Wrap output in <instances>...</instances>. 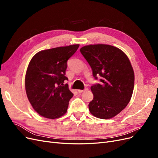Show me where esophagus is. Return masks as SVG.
Segmentation results:
<instances>
[{
	"mask_svg": "<svg viewBox=\"0 0 158 158\" xmlns=\"http://www.w3.org/2000/svg\"><path fill=\"white\" fill-rule=\"evenodd\" d=\"M88 88H85L84 89H78V93H82L84 92H86V91H88Z\"/></svg>",
	"mask_w": 158,
	"mask_h": 158,
	"instance_id": "obj_1",
	"label": "esophagus"
}]
</instances>
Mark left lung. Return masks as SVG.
Instances as JSON below:
<instances>
[{
    "instance_id": "1",
    "label": "left lung",
    "mask_w": 158,
    "mask_h": 158,
    "mask_svg": "<svg viewBox=\"0 0 158 158\" xmlns=\"http://www.w3.org/2000/svg\"><path fill=\"white\" fill-rule=\"evenodd\" d=\"M80 52L95 79L101 77V83L91 87L94 99L88 105L90 113L102 119L116 116L130 102L135 85V74L128 56L117 47L105 44L84 46Z\"/></svg>"
}]
</instances>
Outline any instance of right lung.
<instances>
[{
  "instance_id": "1",
  "label": "right lung",
  "mask_w": 158,
  "mask_h": 158,
  "mask_svg": "<svg viewBox=\"0 0 158 158\" xmlns=\"http://www.w3.org/2000/svg\"><path fill=\"white\" fill-rule=\"evenodd\" d=\"M79 44L59 47L38 52L30 60L26 71L27 96L35 111L47 118H59L67 111L73 94L64 84L67 60Z\"/></svg>"
}]
</instances>
